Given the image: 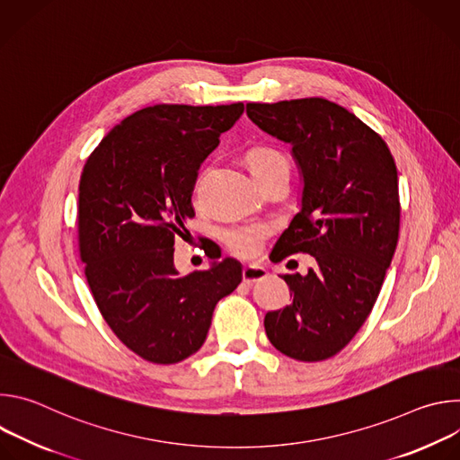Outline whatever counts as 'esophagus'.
I'll return each instance as SVG.
<instances>
[{
    "label": "esophagus",
    "mask_w": 460,
    "mask_h": 460,
    "mask_svg": "<svg viewBox=\"0 0 460 460\" xmlns=\"http://www.w3.org/2000/svg\"><path fill=\"white\" fill-rule=\"evenodd\" d=\"M266 277H268V271L264 266H260V264H249L242 270V279L245 284H254Z\"/></svg>",
    "instance_id": "1"
}]
</instances>
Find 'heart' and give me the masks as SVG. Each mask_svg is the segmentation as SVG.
Wrapping results in <instances>:
<instances>
[{"mask_svg":"<svg viewBox=\"0 0 460 460\" xmlns=\"http://www.w3.org/2000/svg\"><path fill=\"white\" fill-rule=\"evenodd\" d=\"M245 162L256 180H264L270 174L289 169L286 155L271 146L251 147L245 153ZM268 234H270L268 224L247 222V224H234L231 227H226L222 231V240L233 254L240 258H251L260 252Z\"/></svg>","mask_w":460,"mask_h":460,"instance_id":"1","label":"heart"}]
</instances>
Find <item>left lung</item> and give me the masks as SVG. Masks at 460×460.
Segmentation results:
<instances>
[{
	"instance_id": "1",
	"label": "left lung",
	"mask_w": 460,
	"mask_h": 460,
	"mask_svg": "<svg viewBox=\"0 0 460 460\" xmlns=\"http://www.w3.org/2000/svg\"><path fill=\"white\" fill-rule=\"evenodd\" d=\"M247 116L293 146L302 208L273 251L309 252L305 275H284L293 300L264 318L284 355L318 362L337 355L366 322L395 254L401 227L397 165L382 137L323 98L247 103Z\"/></svg>"
}]
</instances>
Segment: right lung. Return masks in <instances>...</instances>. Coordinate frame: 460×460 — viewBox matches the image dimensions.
<instances>
[{
    "label": "right lung",
    "instance_id": "1",
    "mask_svg": "<svg viewBox=\"0 0 460 460\" xmlns=\"http://www.w3.org/2000/svg\"><path fill=\"white\" fill-rule=\"evenodd\" d=\"M242 112L240 102L146 107L85 162L78 187L85 279L112 333L147 362L176 364L199 351L215 305L242 282L233 258L180 277L172 247L194 217L200 164Z\"/></svg>",
    "mask_w": 460,
    "mask_h": 460
}]
</instances>
